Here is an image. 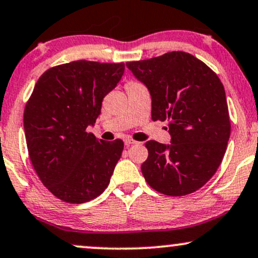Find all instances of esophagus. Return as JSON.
Instances as JSON below:
<instances>
[{"label":"esophagus","mask_w":258,"mask_h":258,"mask_svg":"<svg viewBox=\"0 0 258 258\" xmlns=\"http://www.w3.org/2000/svg\"><path fill=\"white\" fill-rule=\"evenodd\" d=\"M134 144H136V141H134L133 139H130V138L124 139V145L125 146H130V145H134Z\"/></svg>","instance_id":"obj_1"}]
</instances>
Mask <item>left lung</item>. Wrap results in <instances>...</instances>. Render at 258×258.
Returning a JSON list of instances; mask_svg holds the SVG:
<instances>
[{
	"label": "left lung",
	"mask_w": 258,
	"mask_h": 258,
	"mask_svg": "<svg viewBox=\"0 0 258 258\" xmlns=\"http://www.w3.org/2000/svg\"><path fill=\"white\" fill-rule=\"evenodd\" d=\"M125 66L149 91L152 119L167 120L171 135L170 145L146 142L148 158L141 165L146 182L168 196L196 191L217 172L231 134L220 79L183 51Z\"/></svg>",
	"instance_id": "8db88e82"
}]
</instances>
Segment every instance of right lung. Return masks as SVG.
<instances>
[{
    "instance_id": "1",
    "label": "right lung",
    "mask_w": 258,
    "mask_h": 258,
    "mask_svg": "<svg viewBox=\"0 0 258 258\" xmlns=\"http://www.w3.org/2000/svg\"><path fill=\"white\" fill-rule=\"evenodd\" d=\"M123 73L124 63L74 61L50 68L34 86L24 112L28 154L41 183L62 201L88 202L109 185L123 141L86 130Z\"/></svg>"
}]
</instances>
